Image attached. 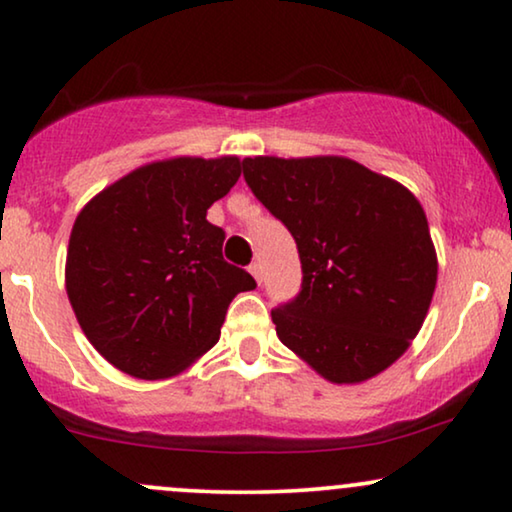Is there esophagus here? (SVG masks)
Returning a JSON list of instances; mask_svg holds the SVG:
<instances>
[{"mask_svg": "<svg viewBox=\"0 0 512 512\" xmlns=\"http://www.w3.org/2000/svg\"><path fill=\"white\" fill-rule=\"evenodd\" d=\"M249 272H251V275H254V279H256L258 284L263 282V268H261V263H258V261L251 263V265H249Z\"/></svg>", "mask_w": 512, "mask_h": 512, "instance_id": "obj_1", "label": "esophagus"}]
</instances>
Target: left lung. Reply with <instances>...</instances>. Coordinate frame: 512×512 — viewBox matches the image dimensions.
<instances>
[{
    "instance_id": "obj_1",
    "label": "left lung",
    "mask_w": 512,
    "mask_h": 512,
    "mask_svg": "<svg viewBox=\"0 0 512 512\" xmlns=\"http://www.w3.org/2000/svg\"><path fill=\"white\" fill-rule=\"evenodd\" d=\"M242 170L289 228L303 265V289L272 310L279 340L333 384L380 375L410 347L436 291L419 200L342 156H256Z\"/></svg>"
}]
</instances>
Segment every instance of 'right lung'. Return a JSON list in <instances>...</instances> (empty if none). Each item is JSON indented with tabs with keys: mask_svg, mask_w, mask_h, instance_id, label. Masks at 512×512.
<instances>
[{
	"mask_svg": "<svg viewBox=\"0 0 512 512\" xmlns=\"http://www.w3.org/2000/svg\"><path fill=\"white\" fill-rule=\"evenodd\" d=\"M237 156L146 163L104 188L69 235V303L97 352L139 380L179 375L209 352L237 293L256 289L223 261L207 209L237 184Z\"/></svg>",
	"mask_w": 512,
	"mask_h": 512,
	"instance_id": "obj_1",
	"label": "right lung"
}]
</instances>
